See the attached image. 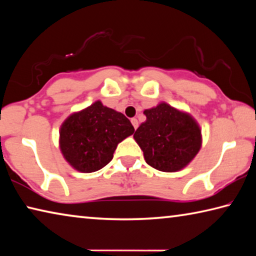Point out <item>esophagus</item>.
Wrapping results in <instances>:
<instances>
[{"mask_svg": "<svg viewBox=\"0 0 256 256\" xmlns=\"http://www.w3.org/2000/svg\"><path fill=\"white\" fill-rule=\"evenodd\" d=\"M131 123H132V125H133V128L136 130V128H138V120H136V118H132V120H131Z\"/></svg>", "mask_w": 256, "mask_h": 256, "instance_id": "esophagus-1", "label": "esophagus"}]
</instances>
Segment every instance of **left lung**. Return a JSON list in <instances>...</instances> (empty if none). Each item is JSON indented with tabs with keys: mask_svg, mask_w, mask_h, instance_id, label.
<instances>
[{
	"mask_svg": "<svg viewBox=\"0 0 256 256\" xmlns=\"http://www.w3.org/2000/svg\"><path fill=\"white\" fill-rule=\"evenodd\" d=\"M146 122L134 133L146 162L160 172L182 170L202 146L201 128L188 112L162 102L146 110Z\"/></svg>",
	"mask_w": 256,
	"mask_h": 256,
	"instance_id": "left-lung-1",
	"label": "left lung"
}]
</instances>
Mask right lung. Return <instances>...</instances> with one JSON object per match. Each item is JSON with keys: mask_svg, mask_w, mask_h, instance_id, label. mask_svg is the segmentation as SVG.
I'll return each instance as SVG.
<instances>
[{"mask_svg": "<svg viewBox=\"0 0 256 256\" xmlns=\"http://www.w3.org/2000/svg\"><path fill=\"white\" fill-rule=\"evenodd\" d=\"M134 133L122 112L100 100L68 116L60 128V150L70 166L80 172H94L110 162L120 142Z\"/></svg>", "mask_w": 256, "mask_h": 256, "instance_id": "add662e5", "label": "right lung"}]
</instances>
